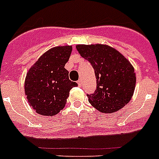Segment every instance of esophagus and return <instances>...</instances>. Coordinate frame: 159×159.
I'll return each mask as SVG.
<instances>
[{
	"instance_id": "34e87169",
	"label": "esophagus",
	"mask_w": 159,
	"mask_h": 159,
	"mask_svg": "<svg viewBox=\"0 0 159 159\" xmlns=\"http://www.w3.org/2000/svg\"><path fill=\"white\" fill-rule=\"evenodd\" d=\"M82 81L81 79H79L78 81H77V84H78V86H79V87H81V86H82Z\"/></svg>"
}]
</instances>
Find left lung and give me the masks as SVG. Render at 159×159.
<instances>
[{
  "instance_id": "left-lung-1",
  "label": "left lung",
  "mask_w": 159,
  "mask_h": 159,
  "mask_svg": "<svg viewBox=\"0 0 159 159\" xmlns=\"http://www.w3.org/2000/svg\"><path fill=\"white\" fill-rule=\"evenodd\" d=\"M78 53L95 70L97 89L87 95L90 104L100 112L110 114L127 105L135 89L136 76L130 62L106 44H77Z\"/></svg>"
}]
</instances>
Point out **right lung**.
<instances>
[{
	"label": "right lung",
	"mask_w": 159,
	"mask_h": 159,
	"mask_svg": "<svg viewBox=\"0 0 159 159\" xmlns=\"http://www.w3.org/2000/svg\"><path fill=\"white\" fill-rule=\"evenodd\" d=\"M70 45L57 46L41 55L29 69L25 93L29 105L39 115L53 116L64 108L70 90L77 82L70 81L65 69L72 53Z\"/></svg>",
	"instance_id": "1"
}]
</instances>
